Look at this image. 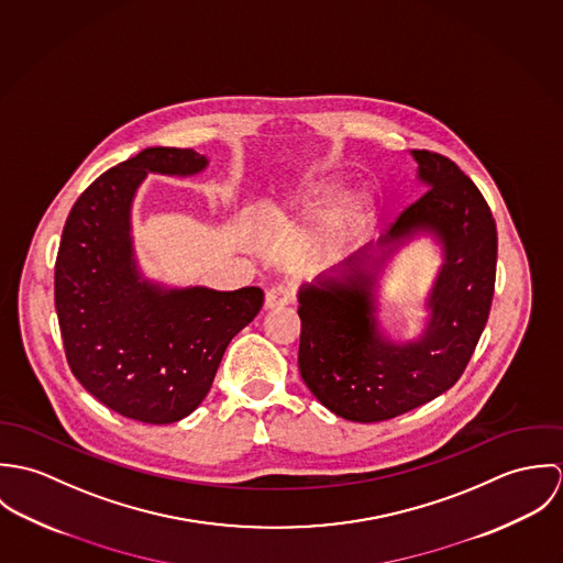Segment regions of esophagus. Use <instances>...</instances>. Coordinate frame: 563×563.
<instances>
[{"instance_id":"esophagus-1","label":"esophagus","mask_w":563,"mask_h":563,"mask_svg":"<svg viewBox=\"0 0 563 563\" xmlns=\"http://www.w3.org/2000/svg\"><path fill=\"white\" fill-rule=\"evenodd\" d=\"M295 301V290L286 284H277L273 286L268 292H266V299H264V308L266 310H279V308H286Z\"/></svg>"}]
</instances>
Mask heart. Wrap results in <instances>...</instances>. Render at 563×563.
Returning <instances> with one entry per match:
<instances>
[{
  "label": "heart",
  "instance_id": "heart-1",
  "mask_svg": "<svg viewBox=\"0 0 563 563\" xmlns=\"http://www.w3.org/2000/svg\"><path fill=\"white\" fill-rule=\"evenodd\" d=\"M340 192V181L338 179H327V181H317L308 186L303 192L292 197L286 206L284 212H288L292 219L299 223H312L319 221L324 216V239L329 242H340L355 234L366 219L371 217L373 210V197L366 190H357L346 195L342 201L335 197Z\"/></svg>",
  "mask_w": 563,
  "mask_h": 563
}]
</instances>
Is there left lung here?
I'll list each match as a JSON object with an SVG mask.
<instances>
[{"mask_svg": "<svg viewBox=\"0 0 563 563\" xmlns=\"http://www.w3.org/2000/svg\"><path fill=\"white\" fill-rule=\"evenodd\" d=\"M424 192L390 225L379 246L429 232L444 264L427 301L418 340L397 344L375 319V277L362 257L342 279L299 292V371L319 401L353 422H379L446 393L466 371L487 322L496 279V223L475 181L446 156L413 150Z\"/></svg>", "mask_w": 563, "mask_h": 563, "instance_id": "left-lung-1", "label": "left lung"}]
</instances>
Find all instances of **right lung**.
<instances>
[{
  "label": "right lung",
  "instance_id": "obj_1",
  "mask_svg": "<svg viewBox=\"0 0 563 563\" xmlns=\"http://www.w3.org/2000/svg\"><path fill=\"white\" fill-rule=\"evenodd\" d=\"M206 164L192 150H143L99 175L63 230L54 301L69 368L97 401L139 422L168 424L195 411L228 344L264 303L255 286L164 290L136 271V188L147 173L195 175Z\"/></svg>",
  "mask_w": 563,
  "mask_h": 563
}]
</instances>
